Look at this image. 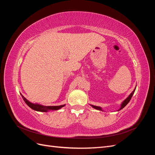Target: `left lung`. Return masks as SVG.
Listing matches in <instances>:
<instances>
[{
    "mask_svg": "<svg viewBox=\"0 0 155 155\" xmlns=\"http://www.w3.org/2000/svg\"><path fill=\"white\" fill-rule=\"evenodd\" d=\"M136 87H135V88L134 89V91L130 93V94L126 98V99L123 101V103L122 104H121V107H120V109H119V110H120L121 109H122L123 108H124L128 104V103L130 101V99H131V97H132V96H133V94L134 93V91H135V90H136ZM94 109H97V110H102V109H101V108L100 107H97V106H94V105H91Z\"/></svg>",
    "mask_w": 155,
    "mask_h": 155,
    "instance_id": "obj_1",
    "label": "left lung"
}]
</instances>
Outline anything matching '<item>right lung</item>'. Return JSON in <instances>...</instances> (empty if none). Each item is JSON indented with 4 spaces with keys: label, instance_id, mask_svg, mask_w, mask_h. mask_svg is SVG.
Returning a JSON list of instances; mask_svg holds the SVG:
<instances>
[{
    "label": "right lung",
    "instance_id": "obj_1",
    "mask_svg": "<svg viewBox=\"0 0 155 155\" xmlns=\"http://www.w3.org/2000/svg\"><path fill=\"white\" fill-rule=\"evenodd\" d=\"M21 96L23 98L24 101H25L26 104L28 105L31 108V109H32L33 110H37V111L48 112L50 110H58L65 105H59V106H44V105H39V104H32V103L30 102L28 100H27L22 94H21Z\"/></svg>",
    "mask_w": 155,
    "mask_h": 155
}]
</instances>
